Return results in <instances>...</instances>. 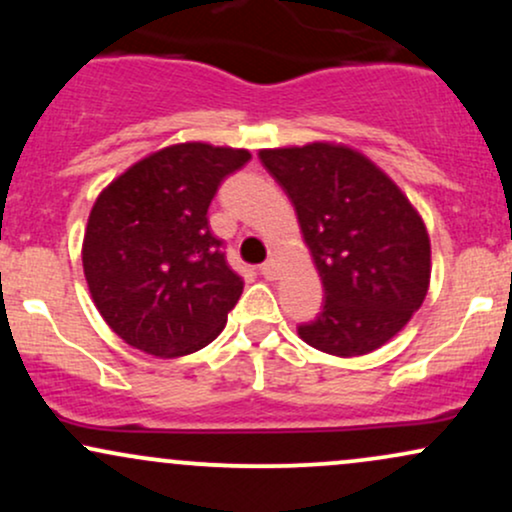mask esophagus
<instances>
[{
  "mask_svg": "<svg viewBox=\"0 0 512 512\" xmlns=\"http://www.w3.org/2000/svg\"><path fill=\"white\" fill-rule=\"evenodd\" d=\"M260 274L264 276V279H276V276H279V262L267 260L260 267Z\"/></svg>",
  "mask_w": 512,
  "mask_h": 512,
  "instance_id": "obj_1",
  "label": "esophagus"
}]
</instances>
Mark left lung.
Listing matches in <instances>:
<instances>
[{"mask_svg":"<svg viewBox=\"0 0 512 512\" xmlns=\"http://www.w3.org/2000/svg\"><path fill=\"white\" fill-rule=\"evenodd\" d=\"M262 166L284 187L325 286L305 344L332 356L380 349L424 303L431 240L419 211L366 156L315 142L262 149Z\"/></svg>","mask_w":512,"mask_h":512,"instance_id":"8db88e82","label":"left lung"}]
</instances>
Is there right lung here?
Returning a JSON list of instances; mask_svg holds the SVG:
<instances>
[{
  "label": "right lung",
  "instance_id": "1",
  "mask_svg": "<svg viewBox=\"0 0 512 512\" xmlns=\"http://www.w3.org/2000/svg\"><path fill=\"white\" fill-rule=\"evenodd\" d=\"M250 151L202 142L142 158L98 195L88 216L84 274L117 337L175 358L214 342L243 293L207 211Z\"/></svg>",
  "mask_w": 512,
  "mask_h": 512
}]
</instances>
